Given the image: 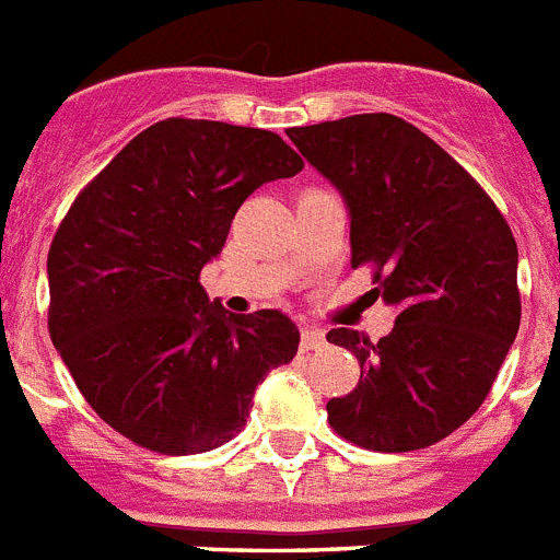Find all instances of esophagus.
Instances as JSON below:
<instances>
[{
    "instance_id": "34e87169",
    "label": "esophagus",
    "mask_w": 560,
    "mask_h": 560,
    "mask_svg": "<svg viewBox=\"0 0 560 560\" xmlns=\"http://www.w3.org/2000/svg\"><path fill=\"white\" fill-rule=\"evenodd\" d=\"M324 343H327V338H324V332H320V329H315V327H304L301 329V349H320L324 347Z\"/></svg>"
}]
</instances>
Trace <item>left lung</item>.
<instances>
[{"instance_id":"obj_1","label":"left lung","mask_w":560,"mask_h":560,"mask_svg":"<svg viewBox=\"0 0 560 560\" xmlns=\"http://www.w3.org/2000/svg\"><path fill=\"white\" fill-rule=\"evenodd\" d=\"M349 211L352 267L397 310L377 343L327 340L361 361V381L327 402L329 425L369 451L428 448L482 406L513 347L518 247L510 225L445 149L402 118L372 112L287 132Z\"/></svg>"}]
</instances>
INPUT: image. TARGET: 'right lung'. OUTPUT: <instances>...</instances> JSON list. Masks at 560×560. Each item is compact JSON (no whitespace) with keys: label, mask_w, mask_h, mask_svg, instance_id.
<instances>
[{"label":"right lung","mask_w":560,"mask_h":560,"mask_svg":"<svg viewBox=\"0 0 560 560\" xmlns=\"http://www.w3.org/2000/svg\"><path fill=\"white\" fill-rule=\"evenodd\" d=\"M304 160L276 132L168 118L78 194L47 256L50 338L95 415L158 454L220 448L299 352L279 310L233 315L199 270L253 191Z\"/></svg>","instance_id":"1"}]
</instances>
